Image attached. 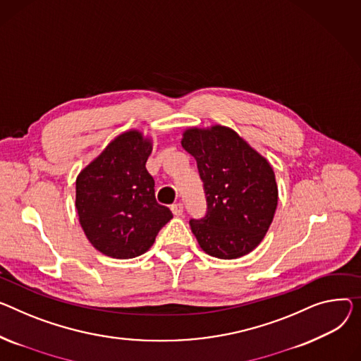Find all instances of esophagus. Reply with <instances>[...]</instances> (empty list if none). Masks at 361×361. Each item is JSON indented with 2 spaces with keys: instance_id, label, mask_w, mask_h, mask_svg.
<instances>
[{
  "instance_id": "obj_1",
  "label": "esophagus",
  "mask_w": 361,
  "mask_h": 361,
  "mask_svg": "<svg viewBox=\"0 0 361 361\" xmlns=\"http://www.w3.org/2000/svg\"><path fill=\"white\" fill-rule=\"evenodd\" d=\"M171 212L174 213V216H181L183 212H184V207H183V203H176L171 206Z\"/></svg>"
}]
</instances>
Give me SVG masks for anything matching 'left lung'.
<instances>
[{
    "instance_id": "1",
    "label": "left lung",
    "mask_w": 361,
    "mask_h": 361,
    "mask_svg": "<svg viewBox=\"0 0 361 361\" xmlns=\"http://www.w3.org/2000/svg\"><path fill=\"white\" fill-rule=\"evenodd\" d=\"M181 145L196 158L206 193V216L190 221L200 248L222 259L250 254L266 236L277 209L270 162L221 125L185 129Z\"/></svg>"
}]
</instances>
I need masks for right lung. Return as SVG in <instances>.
I'll use <instances>...</instances> for the list:
<instances>
[{
    "mask_svg": "<svg viewBox=\"0 0 361 361\" xmlns=\"http://www.w3.org/2000/svg\"><path fill=\"white\" fill-rule=\"evenodd\" d=\"M151 152L152 140L132 129L116 136L77 177L81 228L107 257L128 259L147 252L173 218L157 203L155 181L145 166Z\"/></svg>",
    "mask_w": 361,
    "mask_h": 361,
    "instance_id": "right-lung-1",
    "label": "right lung"
}]
</instances>
